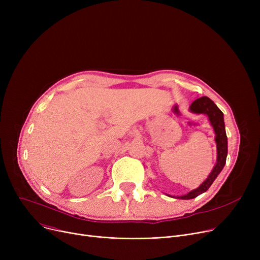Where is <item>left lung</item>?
Returning a JSON list of instances; mask_svg holds the SVG:
<instances>
[{
    "mask_svg": "<svg viewBox=\"0 0 260 260\" xmlns=\"http://www.w3.org/2000/svg\"><path fill=\"white\" fill-rule=\"evenodd\" d=\"M189 112L193 114H203L208 116L210 124L212 125L215 133V142L217 147V160L212 172L208 176V178L204 180L197 188L192 189L185 195L182 196H172L167 194L169 197L178 198V199H193L202 193L207 192L209 187L217 178V176L220 174L224 168L226 156H228V137L225 133V125L223 120V113L220 111L218 106L208 97H201L195 100L189 106Z\"/></svg>",
    "mask_w": 260,
    "mask_h": 260,
    "instance_id": "8db88e82",
    "label": "left lung"
}]
</instances>
